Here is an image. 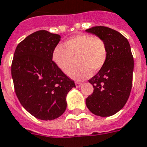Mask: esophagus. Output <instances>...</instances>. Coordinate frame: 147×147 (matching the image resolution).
<instances>
[{
	"instance_id": "34e87169",
	"label": "esophagus",
	"mask_w": 147,
	"mask_h": 147,
	"mask_svg": "<svg viewBox=\"0 0 147 147\" xmlns=\"http://www.w3.org/2000/svg\"><path fill=\"white\" fill-rule=\"evenodd\" d=\"M81 85H82V83H81V82H76V88H80V87H81Z\"/></svg>"
}]
</instances>
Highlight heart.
<instances>
[{
    "instance_id": "heart-1",
    "label": "heart",
    "mask_w": 147,
    "mask_h": 147,
    "mask_svg": "<svg viewBox=\"0 0 147 147\" xmlns=\"http://www.w3.org/2000/svg\"><path fill=\"white\" fill-rule=\"evenodd\" d=\"M58 45L52 53L53 63L64 73H68L77 58L78 67L69 72V76L76 80L88 78L94 72L104 67L108 59L109 50L103 39L92 34H82L71 37Z\"/></svg>"
}]
</instances>
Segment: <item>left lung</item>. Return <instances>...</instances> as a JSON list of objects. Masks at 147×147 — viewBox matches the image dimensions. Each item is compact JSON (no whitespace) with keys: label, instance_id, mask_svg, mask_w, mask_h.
Listing matches in <instances>:
<instances>
[{"label":"left lung","instance_id":"obj_1","mask_svg":"<svg viewBox=\"0 0 147 147\" xmlns=\"http://www.w3.org/2000/svg\"><path fill=\"white\" fill-rule=\"evenodd\" d=\"M86 32L103 39L109 50L104 67L88 81L94 92L86 99V106L94 115L111 116L123 108L131 90L134 58L131 47L121 33L106 26H94Z\"/></svg>","mask_w":147,"mask_h":147}]
</instances>
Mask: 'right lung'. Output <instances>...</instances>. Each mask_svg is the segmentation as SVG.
<instances>
[{"instance_id": "right-lung-1", "label": "right lung", "mask_w": 147, "mask_h": 147, "mask_svg": "<svg viewBox=\"0 0 147 147\" xmlns=\"http://www.w3.org/2000/svg\"><path fill=\"white\" fill-rule=\"evenodd\" d=\"M60 35L45 30L29 34L17 45L11 75L17 98L37 119L53 120L66 109V95L76 87L52 60Z\"/></svg>"}]
</instances>
